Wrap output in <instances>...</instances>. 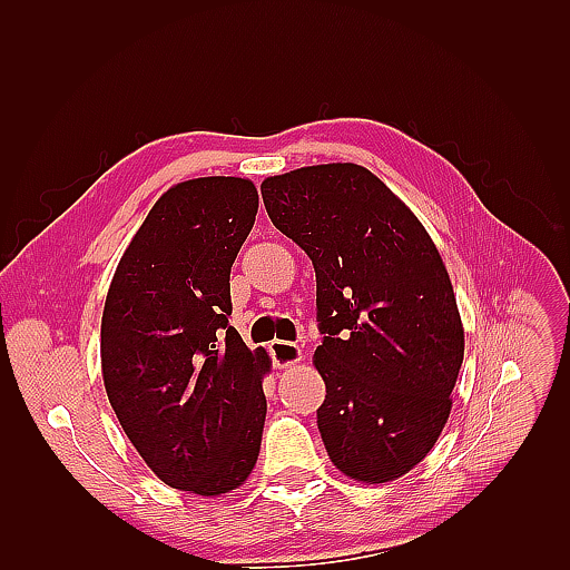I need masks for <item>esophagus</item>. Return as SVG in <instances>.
I'll use <instances>...</instances> for the list:
<instances>
[{
  "mask_svg": "<svg viewBox=\"0 0 570 570\" xmlns=\"http://www.w3.org/2000/svg\"><path fill=\"white\" fill-rule=\"evenodd\" d=\"M268 352L273 358L275 368H289L302 361V350L295 342H283V340H273L268 344Z\"/></svg>",
  "mask_w": 570,
  "mask_h": 570,
  "instance_id": "esophagus-1",
  "label": "esophagus"
}]
</instances>
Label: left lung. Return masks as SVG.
<instances>
[{"label": "left lung", "instance_id": "1", "mask_svg": "<svg viewBox=\"0 0 570 570\" xmlns=\"http://www.w3.org/2000/svg\"><path fill=\"white\" fill-rule=\"evenodd\" d=\"M268 218L316 271L327 456L358 482H390L433 450L450 419L463 325L433 239L392 189L356 164L262 183Z\"/></svg>", "mask_w": 570, "mask_h": 570}]
</instances>
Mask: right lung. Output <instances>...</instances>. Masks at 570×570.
<instances>
[{
	"instance_id": "right-lung-1",
	"label": "right lung",
	"mask_w": 570,
	"mask_h": 570,
	"mask_svg": "<svg viewBox=\"0 0 570 570\" xmlns=\"http://www.w3.org/2000/svg\"><path fill=\"white\" fill-rule=\"evenodd\" d=\"M256 209L245 178L170 187L120 256L101 316L120 428L166 485L202 497L237 490L262 450L271 358L228 323L230 268Z\"/></svg>"
}]
</instances>
